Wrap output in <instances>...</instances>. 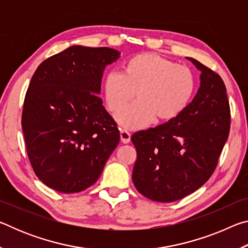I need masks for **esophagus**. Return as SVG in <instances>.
Here are the masks:
<instances>
[{
	"label": "esophagus",
	"mask_w": 248,
	"mask_h": 248,
	"mask_svg": "<svg viewBox=\"0 0 248 248\" xmlns=\"http://www.w3.org/2000/svg\"><path fill=\"white\" fill-rule=\"evenodd\" d=\"M130 139H131V134H130L127 130L121 129L120 130V140L123 143H129Z\"/></svg>",
	"instance_id": "obj_1"
}]
</instances>
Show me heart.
<instances>
[{
	"label": "heart",
	"mask_w": 248,
	"mask_h": 248,
	"mask_svg": "<svg viewBox=\"0 0 248 248\" xmlns=\"http://www.w3.org/2000/svg\"><path fill=\"white\" fill-rule=\"evenodd\" d=\"M192 71L154 53L133 56L120 72L111 71L104 79V96L109 111L119 112L131 99L138 100L118 114L121 124L140 128L151 120L169 121L185 110L194 95Z\"/></svg>",
	"instance_id": "obj_1"
}]
</instances>
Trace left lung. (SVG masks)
Instances as JSON below:
<instances>
[{"instance_id":"1","label":"left lung","mask_w":248,"mask_h":248,"mask_svg":"<svg viewBox=\"0 0 248 248\" xmlns=\"http://www.w3.org/2000/svg\"><path fill=\"white\" fill-rule=\"evenodd\" d=\"M187 59L201 72L192 102L176 118L131 137L137 150L134 186L158 202L183 199L202 186L229 138L231 114L223 81L199 61Z\"/></svg>"}]
</instances>
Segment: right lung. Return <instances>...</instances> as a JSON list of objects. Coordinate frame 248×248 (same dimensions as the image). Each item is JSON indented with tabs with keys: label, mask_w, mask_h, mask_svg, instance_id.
I'll return each instance as SVG.
<instances>
[{
	"label": "right lung",
	"mask_w": 248,
	"mask_h": 248,
	"mask_svg": "<svg viewBox=\"0 0 248 248\" xmlns=\"http://www.w3.org/2000/svg\"><path fill=\"white\" fill-rule=\"evenodd\" d=\"M115 49L72 46L46 59L33 73L24 100L22 127L37 177L63 194L97 182L120 140L116 121L99 97Z\"/></svg>",
	"instance_id": "obj_1"
}]
</instances>
